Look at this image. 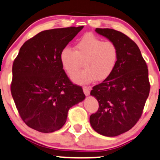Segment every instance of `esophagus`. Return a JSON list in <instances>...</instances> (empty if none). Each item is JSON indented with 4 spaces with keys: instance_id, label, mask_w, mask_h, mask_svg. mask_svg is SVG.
<instances>
[{
    "instance_id": "obj_1",
    "label": "esophagus",
    "mask_w": 160,
    "mask_h": 160,
    "mask_svg": "<svg viewBox=\"0 0 160 160\" xmlns=\"http://www.w3.org/2000/svg\"><path fill=\"white\" fill-rule=\"evenodd\" d=\"M83 91H84V94H85L86 96H88L90 94V88H88V87H86V86H84Z\"/></svg>"
}]
</instances>
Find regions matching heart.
<instances>
[{"label":"heart","instance_id":"1","mask_svg":"<svg viewBox=\"0 0 160 160\" xmlns=\"http://www.w3.org/2000/svg\"><path fill=\"white\" fill-rule=\"evenodd\" d=\"M119 51L111 40H103L93 33H86L76 45V50L65 47L60 54L61 64L69 76L74 75L83 62L86 68L72 77L75 83L90 84L104 81L117 67Z\"/></svg>","mask_w":160,"mask_h":160}]
</instances>
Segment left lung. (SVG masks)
Instances as JSON below:
<instances>
[{"label": "left lung", "mask_w": 160, "mask_h": 160, "mask_svg": "<svg viewBox=\"0 0 160 160\" xmlns=\"http://www.w3.org/2000/svg\"><path fill=\"white\" fill-rule=\"evenodd\" d=\"M95 31L117 45L119 58L113 73L91 91L99 108L90 123L99 134L117 136L132 129L142 116L151 88L148 66L136 43L124 33L110 28Z\"/></svg>", "instance_id": "8db88e82"}]
</instances>
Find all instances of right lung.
Masks as SVG:
<instances>
[{"label":"right lung","mask_w":160,"mask_h":160,"mask_svg":"<svg viewBox=\"0 0 160 160\" xmlns=\"http://www.w3.org/2000/svg\"><path fill=\"white\" fill-rule=\"evenodd\" d=\"M84 27L47 30L24 43L12 64L11 93L21 118L40 132L64 125L71 107L85 98L63 69L61 50Z\"/></svg>","instance_id":"right-lung-1"}]
</instances>
